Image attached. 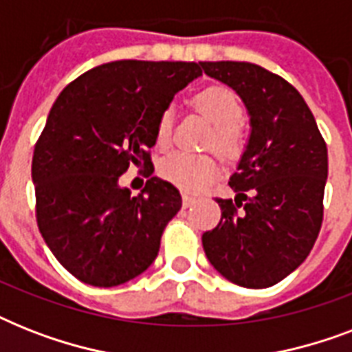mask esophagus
Segmentation results:
<instances>
[{
	"instance_id": "1",
	"label": "esophagus",
	"mask_w": 352,
	"mask_h": 352,
	"mask_svg": "<svg viewBox=\"0 0 352 352\" xmlns=\"http://www.w3.org/2000/svg\"><path fill=\"white\" fill-rule=\"evenodd\" d=\"M193 203H195V197H192V195H186V193L182 195V206H184V208L192 206Z\"/></svg>"
}]
</instances>
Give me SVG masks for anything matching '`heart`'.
I'll list each match as a JSON object with an SVG mask.
<instances>
[{
    "mask_svg": "<svg viewBox=\"0 0 352 352\" xmlns=\"http://www.w3.org/2000/svg\"><path fill=\"white\" fill-rule=\"evenodd\" d=\"M193 107L214 126L206 146L226 159H235L245 148V131L241 126L243 106L234 91L212 85L193 96ZM173 111L164 109L160 113L155 127V142L166 148L171 140ZM159 173L184 192H199L219 173V166L210 155H192L175 151L160 160Z\"/></svg>",
    "mask_w": 352,
    "mask_h": 352,
    "instance_id": "b5f03b06",
    "label": "heart"
}]
</instances>
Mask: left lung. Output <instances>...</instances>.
Wrapping results in <instances>:
<instances>
[{"mask_svg": "<svg viewBox=\"0 0 352 352\" xmlns=\"http://www.w3.org/2000/svg\"><path fill=\"white\" fill-rule=\"evenodd\" d=\"M237 93L250 137L230 177L235 199H215L221 221L203 234L208 261L246 289L279 283L305 261L323 221L327 144L303 96L248 62H201Z\"/></svg>", "mask_w": 352, "mask_h": 352, "instance_id": "left-lung-1", "label": "left lung"}]
</instances>
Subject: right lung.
Segmentation results:
<instances>
[{
    "label": "right lung",
    "mask_w": 352,
    "mask_h": 352,
    "mask_svg": "<svg viewBox=\"0 0 352 352\" xmlns=\"http://www.w3.org/2000/svg\"><path fill=\"white\" fill-rule=\"evenodd\" d=\"M201 74L195 62L118 60L78 76L52 104L32 157L36 221L80 281L117 287L155 261L181 193L151 177L133 197L118 179L129 164H151L160 113Z\"/></svg>",
    "instance_id": "add662e5"
}]
</instances>
